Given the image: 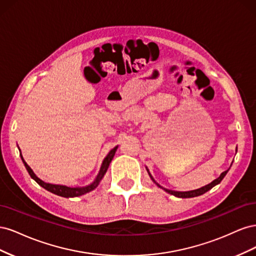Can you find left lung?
Masks as SVG:
<instances>
[{
	"mask_svg": "<svg viewBox=\"0 0 256 256\" xmlns=\"http://www.w3.org/2000/svg\"><path fill=\"white\" fill-rule=\"evenodd\" d=\"M147 171H148V170H147ZM228 172V170H226V171H224L223 173H221V175L216 178V180H214L212 182H210L209 184H206V186H204V187H202V188H200V189H196V190H192V191H187V192H180V191H173V190H168V189H164L168 193H170V194H172V196H177V198H194V196H202V194H204L205 192H207L208 190H210L212 187H214L216 184H220V182L223 180L224 178V176L226 175V173ZM150 174V173H148ZM150 176L152 177V175L150 174ZM159 186V184H158ZM160 187V186H159ZM160 188H162V187H160Z\"/></svg>",
	"mask_w": 256,
	"mask_h": 256,
	"instance_id": "8db88e82",
	"label": "left lung"
}]
</instances>
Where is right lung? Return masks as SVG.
<instances>
[{
  "label": "right lung",
  "instance_id": "add662e5",
  "mask_svg": "<svg viewBox=\"0 0 256 256\" xmlns=\"http://www.w3.org/2000/svg\"><path fill=\"white\" fill-rule=\"evenodd\" d=\"M116 150H118V146L114 147V148H113L109 154H108V156L104 158V162H102V168H100L99 174H98V176L96 177L95 182H92V184L88 186V187H83V188H70V187H66V186L51 184H47V182H42V180H40V178H38V177L34 174V172L32 171V168H30L26 164V162L24 161V159H23L21 154H20V156H21V159H22V161H23V164H24V166H26V171L28 172L30 176L32 177L33 180H34L38 184L42 186V188H44L46 190H48V191L54 193V194L60 196H63V198H76V196H83V194H85V193H88V192H90V191H92V190H94V189L97 187L99 182L102 180V178L104 175L106 174L108 168H109V166H110V164H111V161H112V159H113V157H114V154H115Z\"/></svg>",
  "mask_w": 256,
  "mask_h": 256
}]
</instances>
